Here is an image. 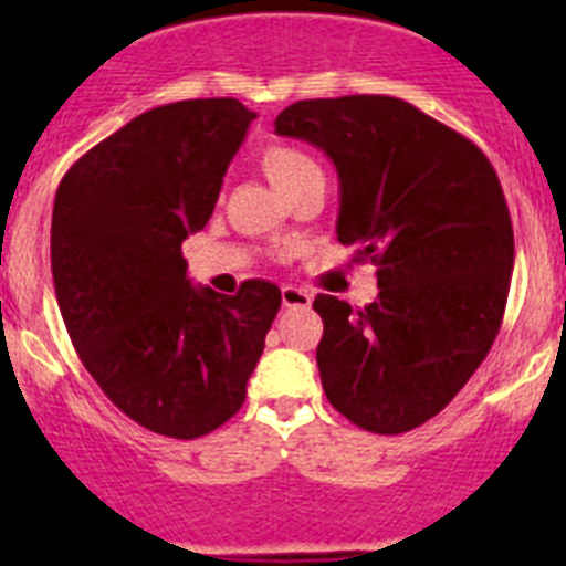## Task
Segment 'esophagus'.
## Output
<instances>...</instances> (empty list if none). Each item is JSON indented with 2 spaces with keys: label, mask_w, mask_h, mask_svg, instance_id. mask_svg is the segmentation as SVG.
I'll list each match as a JSON object with an SVG mask.
<instances>
[{
  "label": "esophagus",
  "mask_w": 566,
  "mask_h": 566,
  "mask_svg": "<svg viewBox=\"0 0 566 566\" xmlns=\"http://www.w3.org/2000/svg\"><path fill=\"white\" fill-rule=\"evenodd\" d=\"M280 297H283V306H286V308H308V306H312V294H308L306 289L283 286V289H280Z\"/></svg>",
  "instance_id": "34e87169"
}]
</instances>
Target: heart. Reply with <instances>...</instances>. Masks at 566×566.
Segmentation results:
<instances>
[{
	"mask_svg": "<svg viewBox=\"0 0 566 566\" xmlns=\"http://www.w3.org/2000/svg\"><path fill=\"white\" fill-rule=\"evenodd\" d=\"M260 167L269 175V181L286 195L294 184H300L308 172H317V164L308 153L292 144H269L260 153Z\"/></svg>",
	"mask_w": 566,
	"mask_h": 566,
	"instance_id": "1",
	"label": "heart"
}]
</instances>
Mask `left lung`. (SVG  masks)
I'll return each mask as SVG.
<instances>
[{
	"label": "left lung",
	"mask_w": 566,
	"mask_h": 566,
	"mask_svg": "<svg viewBox=\"0 0 566 566\" xmlns=\"http://www.w3.org/2000/svg\"><path fill=\"white\" fill-rule=\"evenodd\" d=\"M274 133L337 167V240L377 266L379 294L354 312L317 294V368L328 402L371 433H405L464 388L504 317L513 223L482 149L391 96L312 98Z\"/></svg>",
	"instance_id": "obj_1"
}]
</instances>
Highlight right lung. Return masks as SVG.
<instances>
[{
	"label": "right lung",
	"instance_id": "right-lung-1",
	"mask_svg": "<svg viewBox=\"0 0 566 566\" xmlns=\"http://www.w3.org/2000/svg\"><path fill=\"white\" fill-rule=\"evenodd\" d=\"M254 113L192 98L142 113L84 153L59 184L50 269L64 326L109 402L172 439L240 411L280 289L192 286L181 243L212 218Z\"/></svg>",
	"mask_w": 566,
	"mask_h": 566
}]
</instances>
